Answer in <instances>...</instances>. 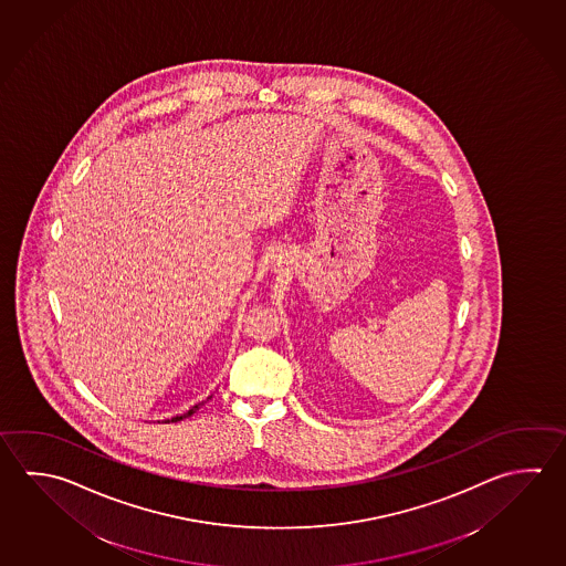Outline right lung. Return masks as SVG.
Listing matches in <instances>:
<instances>
[{"instance_id": "add662e5", "label": "right lung", "mask_w": 566, "mask_h": 566, "mask_svg": "<svg viewBox=\"0 0 566 566\" xmlns=\"http://www.w3.org/2000/svg\"><path fill=\"white\" fill-rule=\"evenodd\" d=\"M201 405H203V402H197V405H193L189 411L184 412V415H177V417H171V419H167L165 422H177L181 421V419H186V417H191L193 412L199 411V407H201Z\"/></svg>"}]
</instances>
